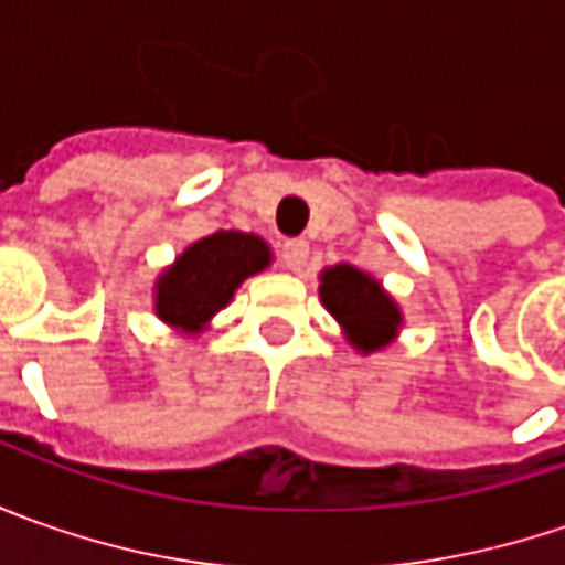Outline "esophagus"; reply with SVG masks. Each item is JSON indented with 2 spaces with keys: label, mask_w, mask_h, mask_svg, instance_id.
<instances>
[{
  "label": "esophagus",
  "mask_w": 565,
  "mask_h": 565,
  "mask_svg": "<svg viewBox=\"0 0 565 565\" xmlns=\"http://www.w3.org/2000/svg\"><path fill=\"white\" fill-rule=\"evenodd\" d=\"M308 242L305 238H286L282 242V248H279V254H282V264L289 267V270H301L305 267V260H308Z\"/></svg>",
  "instance_id": "34e87169"
}]
</instances>
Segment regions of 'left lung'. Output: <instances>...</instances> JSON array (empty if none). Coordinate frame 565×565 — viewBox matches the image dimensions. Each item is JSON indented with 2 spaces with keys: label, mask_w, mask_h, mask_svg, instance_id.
Returning <instances> with one entry per match:
<instances>
[{
  "label": "left lung",
  "mask_w": 565,
  "mask_h": 565,
  "mask_svg": "<svg viewBox=\"0 0 565 565\" xmlns=\"http://www.w3.org/2000/svg\"><path fill=\"white\" fill-rule=\"evenodd\" d=\"M320 279V298L327 311L345 327L355 349L374 352L396 337V327L402 323L399 308L367 273L339 264L333 270H323Z\"/></svg>",
  "instance_id": "1"
}]
</instances>
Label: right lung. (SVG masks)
Masks as SVG:
<instances>
[{
	"mask_svg": "<svg viewBox=\"0 0 565 565\" xmlns=\"http://www.w3.org/2000/svg\"><path fill=\"white\" fill-rule=\"evenodd\" d=\"M270 264V248L245 232H216L175 260L157 286V315L182 330H201L228 305L232 292L250 273Z\"/></svg>",
	"mask_w": 565,
	"mask_h": 565,
	"instance_id": "1",
	"label": "right lung"
}]
</instances>
